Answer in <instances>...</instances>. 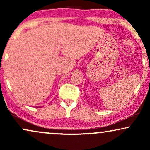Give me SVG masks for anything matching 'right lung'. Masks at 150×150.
Segmentation results:
<instances>
[{"mask_svg": "<svg viewBox=\"0 0 150 150\" xmlns=\"http://www.w3.org/2000/svg\"><path fill=\"white\" fill-rule=\"evenodd\" d=\"M35 107H39V106H35Z\"/></svg>", "mask_w": 150, "mask_h": 150, "instance_id": "1", "label": "right lung"}]
</instances>
